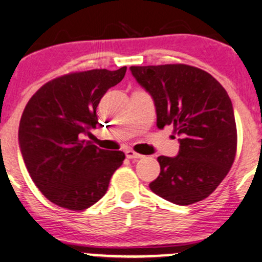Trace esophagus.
<instances>
[{"label":"esophagus","mask_w":262,"mask_h":262,"mask_svg":"<svg viewBox=\"0 0 262 262\" xmlns=\"http://www.w3.org/2000/svg\"><path fill=\"white\" fill-rule=\"evenodd\" d=\"M125 156H127L128 159H130V160H137V159L141 158L140 154L133 151V150H127V151H125Z\"/></svg>","instance_id":"esophagus-1"}]
</instances>
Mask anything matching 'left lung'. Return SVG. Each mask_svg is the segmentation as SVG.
Instances as JSON below:
<instances>
[{
    "mask_svg": "<svg viewBox=\"0 0 262 262\" xmlns=\"http://www.w3.org/2000/svg\"><path fill=\"white\" fill-rule=\"evenodd\" d=\"M130 71L154 101L158 128L173 125L179 135V154L159 156L160 175L150 189L179 206L200 202L223 181L235 159L229 96L212 75L189 65L130 66Z\"/></svg>",
    "mask_w": 262,
    "mask_h": 262,
    "instance_id": "obj_1",
    "label": "left lung"
}]
</instances>
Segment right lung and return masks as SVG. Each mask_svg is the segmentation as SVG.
Here are the masks:
<instances>
[{
  "mask_svg": "<svg viewBox=\"0 0 262 262\" xmlns=\"http://www.w3.org/2000/svg\"><path fill=\"white\" fill-rule=\"evenodd\" d=\"M127 68L64 75L41 86L23 111L18 140L33 182L50 202L83 210L106 194L123 151H110L83 140L98 123L97 110L108 89Z\"/></svg>",
  "mask_w": 262,
  "mask_h": 262,
  "instance_id": "obj_1",
  "label": "right lung"
}]
</instances>
